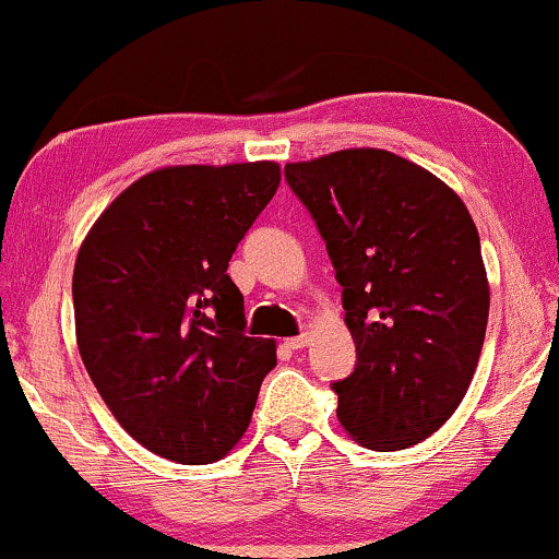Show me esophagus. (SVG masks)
<instances>
[{
	"label": "esophagus",
	"mask_w": 559,
	"mask_h": 559,
	"mask_svg": "<svg viewBox=\"0 0 559 559\" xmlns=\"http://www.w3.org/2000/svg\"><path fill=\"white\" fill-rule=\"evenodd\" d=\"M284 344H286V348H292V352H299V348H305L309 344V333H301V335H294V338H286Z\"/></svg>",
	"instance_id": "1"
}]
</instances>
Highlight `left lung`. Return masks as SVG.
Masks as SVG:
<instances>
[{
    "label": "left lung",
    "instance_id": "8db88e82",
    "mask_svg": "<svg viewBox=\"0 0 559 559\" xmlns=\"http://www.w3.org/2000/svg\"><path fill=\"white\" fill-rule=\"evenodd\" d=\"M344 288L356 367L333 382L359 445L403 450L437 432L472 385L489 281L472 213L442 179L380 147L286 164Z\"/></svg>",
    "mask_w": 559,
    "mask_h": 559
}]
</instances>
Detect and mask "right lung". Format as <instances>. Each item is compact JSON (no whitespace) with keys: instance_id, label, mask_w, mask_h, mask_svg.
I'll return each instance as SVG.
<instances>
[{"instance_id":"add662e5","label":"right lung","mask_w":559,"mask_h":559,"mask_svg":"<svg viewBox=\"0 0 559 559\" xmlns=\"http://www.w3.org/2000/svg\"><path fill=\"white\" fill-rule=\"evenodd\" d=\"M281 185L275 160L166 166L98 215L72 273L83 365L151 453L221 461L250 427L275 341L245 333L234 250Z\"/></svg>"}]
</instances>
